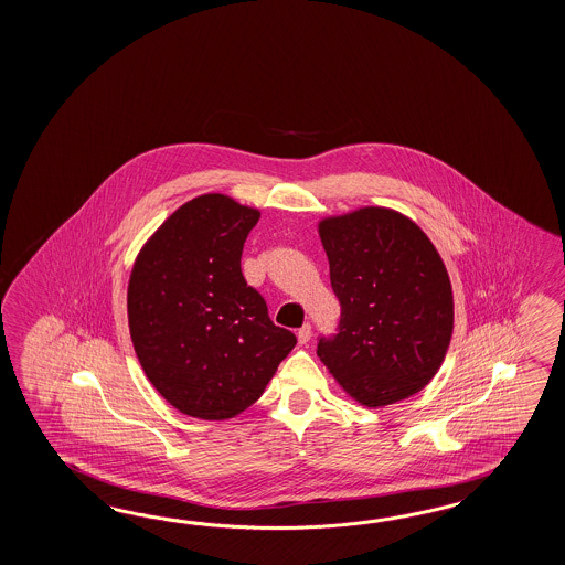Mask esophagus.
<instances>
[{
    "mask_svg": "<svg viewBox=\"0 0 565 565\" xmlns=\"http://www.w3.org/2000/svg\"><path fill=\"white\" fill-rule=\"evenodd\" d=\"M312 337L311 324H302L299 331H297V339H299L300 345H305V343H309Z\"/></svg>",
    "mask_w": 565,
    "mask_h": 565,
    "instance_id": "obj_1",
    "label": "esophagus"
}]
</instances>
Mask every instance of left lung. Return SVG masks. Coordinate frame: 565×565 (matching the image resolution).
I'll list each match as a JSON object with an SVG mask.
<instances>
[{
    "label": "left lung",
    "mask_w": 565,
    "mask_h": 565,
    "mask_svg": "<svg viewBox=\"0 0 565 565\" xmlns=\"http://www.w3.org/2000/svg\"><path fill=\"white\" fill-rule=\"evenodd\" d=\"M341 302L317 355L361 406L418 394L445 361L455 327L452 287L430 238L409 217L367 205L319 222Z\"/></svg>",
    "instance_id": "obj_1"
}]
</instances>
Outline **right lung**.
Here are the masks:
<instances>
[{"mask_svg": "<svg viewBox=\"0 0 565 565\" xmlns=\"http://www.w3.org/2000/svg\"><path fill=\"white\" fill-rule=\"evenodd\" d=\"M258 217L224 193L198 195L132 265V348L157 392L193 418L228 420L253 406L297 345L242 275V248Z\"/></svg>", "mask_w": 565, "mask_h": 565, "instance_id": "right-lung-1", "label": "right lung"}]
</instances>
